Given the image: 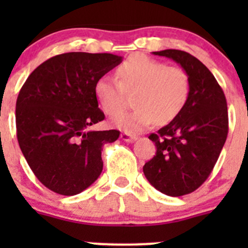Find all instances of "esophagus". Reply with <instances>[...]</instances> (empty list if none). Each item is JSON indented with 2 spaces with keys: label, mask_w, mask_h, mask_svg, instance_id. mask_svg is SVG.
<instances>
[{
  "label": "esophagus",
  "mask_w": 248,
  "mask_h": 248,
  "mask_svg": "<svg viewBox=\"0 0 248 248\" xmlns=\"http://www.w3.org/2000/svg\"><path fill=\"white\" fill-rule=\"evenodd\" d=\"M121 139L124 140V141H127V142H131V141H133V140H136L137 137L134 136V134L128 133V132H124V133L121 134Z\"/></svg>",
  "instance_id": "34e87169"
}]
</instances>
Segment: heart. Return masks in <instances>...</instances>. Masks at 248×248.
I'll return each instance as SVG.
<instances>
[{
    "label": "heart",
    "mask_w": 248,
    "mask_h": 248,
    "mask_svg": "<svg viewBox=\"0 0 248 248\" xmlns=\"http://www.w3.org/2000/svg\"><path fill=\"white\" fill-rule=\"evenodd\" d=\"M119 80L104 76L94 84V96L101 108L110 115L126 107V93L134 92L131 111L112 119V124L126 132H139L156 121L166 124L176 119L188 101L191 81L181 67L136 54L116 69Z\"/></svg>",
    "instance_id": "b5f03b06"
}]
</instances>
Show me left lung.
Returning a JSON list of instances; mask_svg holds the SVG:
<instances>
[{"label": "left lung", "instance_id": "left-lung-1", "mask_svg": "<svg viewBox=\"0 0 248 248\" xmlns=\"http://www.w3.org/2000/svg\"><path fill=\"white\" fill-rule=\"evenodd\" d=\"M155 55L174 60L191 81L188 101L179 116L149 139L156 155L142 167L150 184L162 193H192L209 177L228 136V108L222 87L197 57L167 49Z\"/></svg>", "mask_w": 248, "mask_h": 248}]
</instances>
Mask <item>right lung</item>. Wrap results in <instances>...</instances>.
<instances>
[{
    "mask_svg": "<svg viewBox=\"0 0 248 248\" xmlns=\"http://www.w3.org/2000/svg\"><path fill=\"white\" fill-rule=\"evenodd\" d=\"M112 54L66 52L39 64L16 99V137L37 179L50 191L74 196L103 170L102 147L120 131H90L104 120L97 79L121 63Z\"/></svg>",
    "mask_w": 248,
    "mask_h": 248,
    "instance_id": "right-lung-1",
    "label": "right lung"
}]
</instances>
